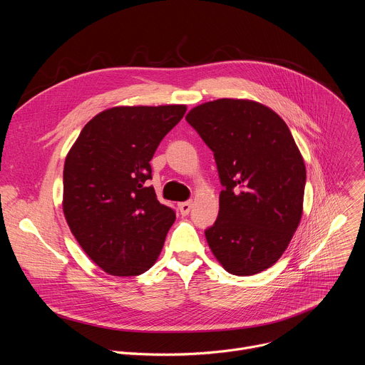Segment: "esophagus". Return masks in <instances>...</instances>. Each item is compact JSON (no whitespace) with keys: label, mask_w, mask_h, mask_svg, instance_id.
Masks as SVG:
<instances>
[{"label":"esophagus","mask_w":365,"mask_h":365,"mask_svg":"<svg viewBox=\"0 0 365 365\" xmlns=\"http://www.w3.org/2000/svg\"><path fill=\"white\" fill-rule=\"evenodd\" d=\"M192 210V202H182L179 203V211L182 215H187Z\"/></svg>","instance_id":"34e87169"}]
</instances>
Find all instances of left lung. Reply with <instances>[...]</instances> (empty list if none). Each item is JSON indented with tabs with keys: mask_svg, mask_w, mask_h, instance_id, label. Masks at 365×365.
Here are the masks:
<instances>
[{
	"mask_svg": "<svg viewBox=\"0 0 365 365\" xmlns=\"http://www.w3.org/2000/svg\"><path fill=\"white\" fill-rule=\"evenodd\" d=\"M186 121L214 151L224 186L205 231L210 248L235 276L272 267L303 211L306 169L289 127L263 103L231 98L195 107Z\"/></svg>",
	"mask_w": 365,
	"mask_h": 365,
	"instance_id": "8db88e82",
	"label": "left lung"
}]
</instances>
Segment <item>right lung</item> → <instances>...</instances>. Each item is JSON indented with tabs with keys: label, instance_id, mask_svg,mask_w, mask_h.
<instances>
[{
	"label": "right lung",
	"instance_id": "1",
	"mask_svg": "<svg viewBox=\"0 0 365 365\" xmlns=\"http://www.w3.org/2000/svg\"><path fill=\"white\" fill-rule=\"evenodd\" d=\"M185 113V106L106 110L82 128L66 155V222L88 257L108 274L138 276L163 248L176 214L147 186L150 160Z\"/></svg>",
	"mask_w": 365,
	"mask_h": 365
}]
</instances>
